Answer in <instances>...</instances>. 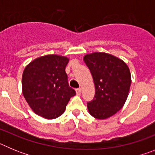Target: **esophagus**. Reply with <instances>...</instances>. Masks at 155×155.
I'll return each instance as SVG.
<instances>
[{
    "label": "esophagus",
    "mask_w": 155,
    "mask_h": 155,
    "mask_svg": "<svg viewBox=\"0 0 155 155\" xmlns=\"http://www.w3.org/2000/svg\"><path fill=\"white\" fill-rule=\"evenodd\" d=\"M76 92L78 94H81V88H77Z\"/></svg>",
    "instance_id": "1"
}]
</instances>
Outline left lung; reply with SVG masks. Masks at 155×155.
Segmentation results:
<instances>
[{
    "label": "left lung",
    "instance_id": "left-lung-1",
    "mask_svg": "<svg viewBox=\"0 0 155 155\" xmlns=\"http://www.w3.org/2000/svg\"><path fill=\"white\" fill-rule=\"evenodd\" d=\"M94 81L95 94L87 102L90 114L105 120L122 109L131 84L130 69L124 61L105 53H93L84 57Z\"/></svg>",
    "mask_w": 155,
    "mask_h": 155
}]
</instances>
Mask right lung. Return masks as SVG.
I'll list each match as a JSON object with an SVG mask.
<instances>
[{
  "mask_svg": "<svg viewBox=\"0 0 155 155\" xmlns=\"http://www.w3.org/2000/svg\"><path fill=\"white\" fill-rule=\"evenodd\" d=\"M69 59L46 55L31 61L22 74V93L34 113L48 120L64 113L70 98L76 94L68 84L65 68Z\"/></svg>",
  "mask_w": 155,
  "mask_h": 155,
  "instance_id": "1",
  "label": "right lung"
}]
</instances>
